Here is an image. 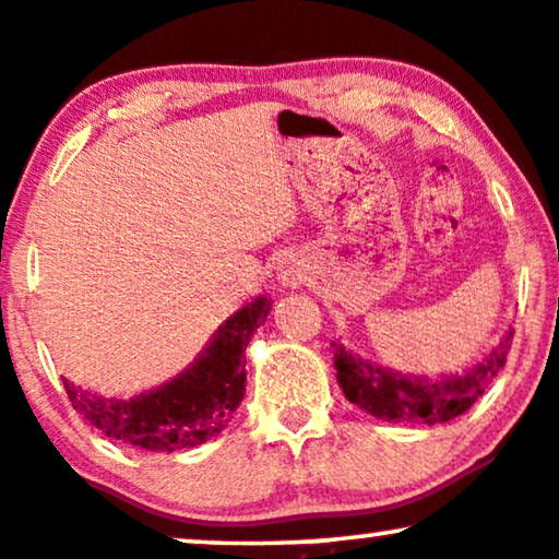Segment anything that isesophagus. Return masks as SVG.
<instances>
[{"mask_svg":"<svg viewBox=\"0 0 559 559\" xmlns=\"http://www.w3.org/2000/svg\"><path fill=\"white\" fill-rule=\"evenodd\" d=\"M280 277L282 282H290V285H298V282L306 280V272H302L300 261H285V266L280 269Z\"/></svg>","mask_w":559,"mask_h":559,"instance_id":"obj_1","label":"esophagus"}]
</instances>
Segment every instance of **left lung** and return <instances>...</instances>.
<instances>
[{"instance_id":"1","label":"left lung","mask_w":559,"mask_h":559,"mask_svg":"<svg viewBox=\"0 0 559 559\" xmlns=\"http://www.w3.org/2000/svg\"><path fill=\"white\" fill-rule=\"evenodd\" d=\"M511 344L513 332H508L485 362L474 365L466 376L445 378V381L396 376L391 370L373 368L370 362L357 360L342 344L334 342L332 347L336 381L342 383L344 396L349 402L378 419H385V423L440 425L464 415L485 394L487 385L506 365Z\"/></svg>"}]
</instances>
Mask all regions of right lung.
Instances as JSON below:
<instances>
[{"mask_svg": "<svg viewBox=\"0 0 559 559\" xmlns=\"http://www.w3.org/2000/svg\"><path fill=\"white\" fill-rule=\"evenodd\" d=\"M269 300L259 298L238 311L204 355L176 381L129 402L100 399L64 381L74 412L103 436L147 451H181L215 438L236 415L246 394V347L266 321Z\"/></svg>", "mask_w": 559, "mask_h": 559, "instance_id": "add662e5", "label": "right lung"}]
</instances>
